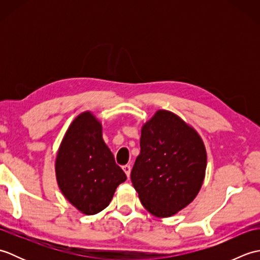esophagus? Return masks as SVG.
Returning <instances> with one entry per match:
<instances>
[{
	"mask_svg": "<svg viewBox=\"0 0 260 260\" xmlns=\"http://www.w3.org/2000/svg\"><path fill=\"white\" fill-rule=\"evenodd\" d=\"M123 170H124V172L126 173L127 178H129V175H131V165H124Z\"/></svg>",
	"mask_w": 260,
	"mask_h": 260,
	"instance_id": "34e87169",
	"label": "esophagus"
}]
</instances>
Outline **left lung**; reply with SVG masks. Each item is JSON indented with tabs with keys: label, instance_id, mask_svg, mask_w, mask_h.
<instances>
[{
	"label": "left lung",
	"instance_id": "obj_1",
	"mask_svg": "<svg viewBox=\"0 0 260 260\" xmlns=\"http://www.w3.org/2000/svg\"><path fill=\"white\" fill-rule=\"evenodd\" d=\"M141 153L131 180L143 206L156 217H171L193 201L202 185L207 153L201 137L168 110L143 126Z\"/></svg>",
	"mask_w": 260,
	"mask_h": 260
}]
</instances>
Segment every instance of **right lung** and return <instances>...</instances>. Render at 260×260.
Segmentation results:
<instances>
[{
	"label": "right lung",
	"mask_w": 260,
	"mask_h": 260,
	"mask_svg": "<svg viewBox=\"0 0 260 260\" xmlns=\"http://www.w3.org/2000/svg\"><path fill=\"white\" fill-rule=\"evenodd\" d=\"M56 174L66 199L85 214H96L112 201L126 174L102 137V125L82 113L66 133L56 159Z\"/></svg>",
	"instance_id": "right-lung-1"
}]
</instances>
